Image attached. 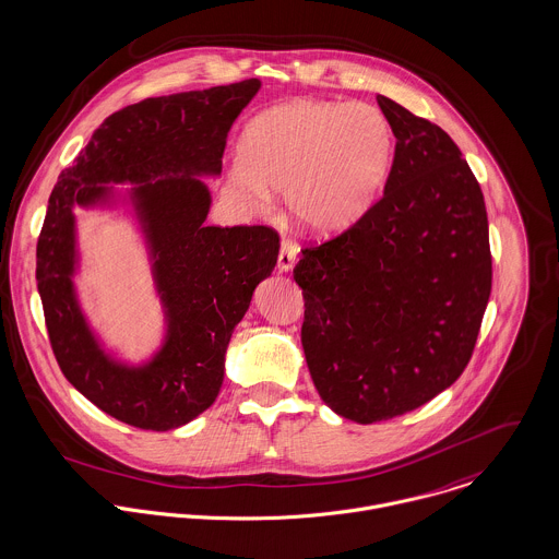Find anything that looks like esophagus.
<instances>
[{
	"instance_id": "obj_1",
	"label": "esophagus",
	"mask_w": 559,
	"mask_h": 559,
	"mask_svg": "<svg viewBox=\"0 0 559 559\" xmlns=\"http://www.w3.org/2000/svg\"><path fill=\"white\" fill-rule=\"evenodd\" d=\"M296 257H298V246L289 239H283L281 252H278V272H292L296 265Z\"/></svg>"
}]
</instances>
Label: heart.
<instances>
[{
  "label": "heart",
  "instance_id": "b5f03b06",
  "mask_svg": "<svg viewBox=\"0 0 559 559\" xmlns=\"http://www.w3.org/2000/svg\"><path fill=\"white\" fill-rule=\"evenodd\" d=\"M393 153V129L378 108L294 99L243 127L226 190L246 210H265L272 192H285L294 223L333 237L373 207Z\"/></svg>",
  "mask_w": 559,
  "mask_h": 559
}]
</instances>
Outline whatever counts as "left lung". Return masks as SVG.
I'll use <instances>...</instances> for the list:
<instances>
[{
	"label": "left lung",
	"instance_id": "8db88e82",
	"mask_svg": "<svg viewBox=\"0 0 559 559\" xmlns=\"http://www.w3.org/2000/svg\"><path fill=\"white\" fill-rule=\"evenodd\" d=\"M376 99L397 140L384 197L294 267L313 384L356 424L415 411L460 378L492 285L484 194L460 148Z\"/></svg>",
	"mask_w": 559,
	"mask_h": 559
}]
</instances>
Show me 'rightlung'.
<instances>
[{
  "label": "right lung",
  "instance_id": "1",
  "mask_svg": "<svg viewBox=\"0 0 559 559\" xmlns=\"http://www.w3.org/2000/svg\"><path fill=\"white\" fill-rule=\"evenodd\" d=\"M259 88V80H243L114 112L49 197L36 283L56 360L86 400L133 428L175 430L216 402L230 335L276 265V230L205 224L212 192L203 177L221 175L228 129ZM118 206L143 235L165 313L163 345L142 364L105 347L74 285V210Z\"/></svg>",
  "mask_w": 559,
  "mask_h": 559
}]
</instances>
